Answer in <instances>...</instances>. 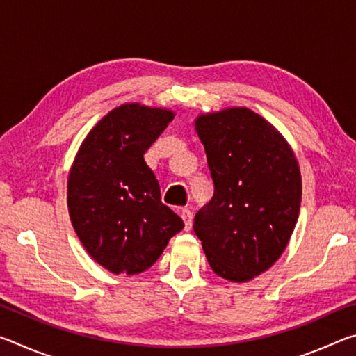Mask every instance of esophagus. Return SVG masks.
Listing matches in <instances>:
<instances>
[{"instance_id":"obj_1","label":"esophagus","mask_w":356,"mask_h":356,"mask_svg":"<svg viewBox=\"0 0 356 356\" xmlns=\"http://www.w3.org/2000/svg\"><path fill=\"white\" fill-rule=\"evenodd\" d=\"M180 218L185 222V231H190L191 229V221H193V213L188 209H182L180 210Z\"/></svg>"}]
</instances>
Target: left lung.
<instances>
[{"instance_id":"obj_1","label":"left lung","mask_w":356,"mask_h":356,"mask_svg":"<svg viewBox=\"0 0 356 356\" xmlns=\"http://www.w3.org/2000/svg\"><path fill=\"white\" fill-rule=\"evenodd\" d=\"M195 129L215 191L193 229L216 275L250 281L278 261L297 225V159L280 131L248 108L201 114Z\"/></svg>"}]
</instances>
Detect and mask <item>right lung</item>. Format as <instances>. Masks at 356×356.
I'll list each match as a JSON object with an SVG mask.
<instances>
[{"label":"right lung","instance_id":"right-lung-1","mask_svg":"<svg viewBox=\"0 0 356 356\" xmlns=\"http://www.w3.org/2000/svg\"><path fill=\"white\" fill-rule=\"evenodd\" d=\"M172 119L163 108H114L89 131L70 168L72 226L88 254L114 275L147 270L184 229L161 202L159 180L144 160Z\"/></svg>","mask_w":356,"mask_h":356}]
</instances>
